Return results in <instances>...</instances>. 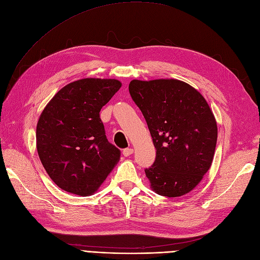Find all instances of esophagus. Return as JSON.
Returning <instances> with one entry per match:
<instances>
[{"instance_id":"34e87169","label":"esophagus","mask_w":260,"mask_h":260,"mask_svg":"<svg viewBox=\"0 0 260 260\" xmlns=\"http://www.w3.org/2000/svg\"><path fill=\"white\" fill-rule=\"evenodd\" d=\"M133 152H134V150L132 148H126V149L123 150V155L124 156H129V155L133 154Z\"/></svg>"}]
</instances>
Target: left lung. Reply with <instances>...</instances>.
<instances>
[{"mask_svg":"<svg viewBox=\"0 0 260 260\" xmlns=\"http://www.w3.org/2000/svg\"><path fill=\"white\" fill-rule=\"evenodd\" d=\"M133 101L145 117L156 149L146 176L156 194L179 197L193 189L212 164L217 125L208 103L176 79L133 80Z\"/></svg>","mask_w":260,"mask_h":260,"instance_id":"1","label":"left lung"}]
</instances>
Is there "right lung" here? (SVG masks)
<instances>
[{
    "mask_svg": "<svg viewBox=\"0 0 260 260\" xmlns=\"http://www.w3.org/2000/svg\"><path fill=\"white\" fill-rule=\"evenodd\" d=\"M121 88L115 79L85 78L65 85L42 112L38 156L60 188L79 196L98 189L121 156L106 137L100 111Z\"/></svg>",
    "mask_w": 260,
    "mask_h": 260,
    "instance_id": "add662e5",
    "label": "right lung"
}]
</instances>
